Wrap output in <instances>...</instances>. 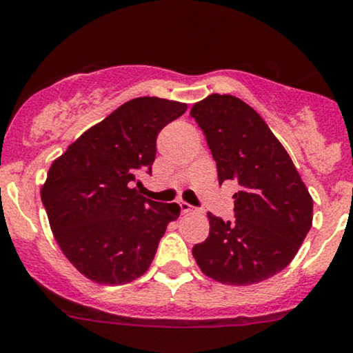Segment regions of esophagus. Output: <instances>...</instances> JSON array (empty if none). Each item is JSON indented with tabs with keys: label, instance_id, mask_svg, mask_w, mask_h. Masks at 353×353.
I'll return each mask as SVG.
<instances>
[{
	"label": "esophagus",
	"instance_id": "obj_1",
	"mask_svg": "<svg viewBox=\"0 0 353 353\" xmlns=\"http://www.w3.org/2000/svg\"><path fill=\"white\" fill-rule=\"evenodd\" d=\"M179 206H181V211H183V212H191V211H194V208H192L189 203H184V201H181Z\"/></svg>",
	"mask_w": 353,
	"mask_h": 353
}]
</instances>
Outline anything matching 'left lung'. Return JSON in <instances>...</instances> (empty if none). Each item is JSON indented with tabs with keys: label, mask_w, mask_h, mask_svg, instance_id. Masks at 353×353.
<instances>
[{
	"label": "left lung",
	"mask_w": 353,
	"mask_h": 353,
	"mask_svg": "<svg viewBox=\"0 0 353 353\" xmlns=\"http://www.w3.org/2000/svg\"><path fill=\"white\" fill-rule=\"evenodd\" d=\"M206 135L219 184L236 181L234 219L208 212L209 236L192 248L201 271L224 285L259 283L290 265L312 228L313 199L266 122L233 95L191 108Z\"/></svg>",
	"instance_id": "1"
}]
</instances>
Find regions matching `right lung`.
<instances>
[{
    "mask_svg": "<svg viewBox=\"0 0 353 353\" xmlns=\"http://www.w3.org/2000/svg\"><path fill=\"white\" fill-rule=\"evenodd\" d=\"M188 105L139 97L112 112L53 161L41 188L50 228L68 261L100 285H123L152 263L179 204L134 188L152 174L157 135Z\"/></svg>",
    "mask_w": 353,
    "mask_h": 353,
    "instance_id": "add662e5",
    "label": "right lung"
}]
</instances>
